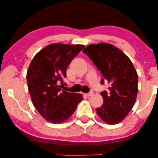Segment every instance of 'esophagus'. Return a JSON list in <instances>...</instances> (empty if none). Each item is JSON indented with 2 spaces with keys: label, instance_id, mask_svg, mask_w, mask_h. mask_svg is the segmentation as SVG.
<instances>
[{
  "label": "esophagus",
  "instance_id": "1",
  "mask_svg": "<svg viewBox=\"0 0 158 158\" xmlns=\"http://www.w3.org/2000/svg\"><path fill=\"white\" fill-rule=\"evenodd\" d=\"M85 95H86V96H92L93 95H94V93L90 92V93H88V94H86Z\"/></svg>",
  "mask_w": 158,
  "mask_h": 158
}]
</instances>
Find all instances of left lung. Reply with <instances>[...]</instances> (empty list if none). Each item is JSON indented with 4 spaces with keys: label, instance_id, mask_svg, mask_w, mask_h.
Segmentation results:
<instances>
[{
    "label": "left lung",
    "instance_id": "1",
    "mask_svg": "<svg viewBox=\"0 0 158 158\" xmlns=\"http://www.w3.org/2000/svg\"><path fill=\"white\" fill-rule=\"evenodd\" d=\"M83 52L102 73L101 83H110L109 91L101 93L103 103L97 114L110 124L122 122L135 103L138 75L132 62L125 54L110 44H90Z\"/></svg>",
    "mask_w": 158,
    "mask_h": 158
}]
</instances>
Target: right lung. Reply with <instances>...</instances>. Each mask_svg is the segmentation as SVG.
<instances>
[{
    "mask_svg": "<svg viewBox=\"0 0 158 158\" xmlns=\"http://www.w3.org/2000/svg\"><path fill=\"white\" fill-rule=\"evenodd\" d=\"M84 45L49 44L32 60L27 79L32 103L48 122L60 124L70 117L83 99L80 94L61 89L66 70Z\"/></svg>",
    "mask_w": 158,
    "mask_h": 158,
    "instance_id": "right-lung-1",
    "label": "right lung"
}]
</instances>
